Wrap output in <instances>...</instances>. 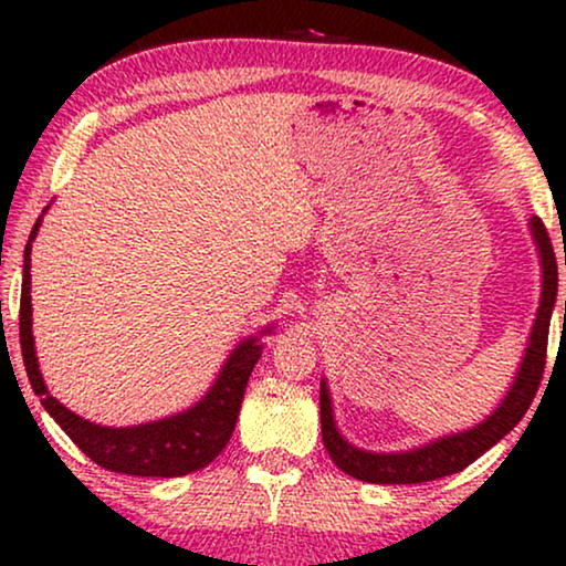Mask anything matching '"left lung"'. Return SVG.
Instances as JSON below:
<instances>
[{
	"label": "left lung",
	"mask_w": 566,
	"mask_h": 566,
	"mask_svg": "<svg viewBox=\"0 0 566 566\" xmlns=\"http://www.w3.org/2000/svg\"><path fill=\"white\" fill-rule=\"evenodd\" d=\"M531 234L536 239L538 258H541V301L536 322H533L528 347L517 368V376L505 399L500 401L497 409L479 422L476 428H469L463 432H453V436H443L438 440H430L412 451L399 453H370L363 448H355L353 443L339 436L335 415H332V399L327 381H322L319 389V412H322V440L327 448L329 459L343 469L347 476L360 479V482L370 484H422L432 482V479L459 474L474 463L484 451H490L494 443H500L523 415L528 412L533 397H536L541 376H544L546 366V345H548V324H552V312L556 304V285H559V273H556V258L552 239L544 221L538 216L531 219ZM566 262V260H564ZM564 322H566V301H564Z\"/></svg>",
	"instance_id": "obj_1"
}]
</instances>
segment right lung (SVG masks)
Here are the masks:
<instances>
[{
	"instance_id": "right-lung-1",
	"label": "right lung",
	"mask_w": 566,
	"mask_h": 566,
	"mask_svg": "<svg viewBox=\"0 0 566 566\" xmlns=\"http://www.w3.org/2000/svg\"><path fill=\"white\" fill-rule=\"evenodd\" d=\"M41 221L43 216L30 231L25 262H22L20 347L30 386L41 397L45 412L82 448V453H87L97 467L107 471L130 476H185L190 471L208 467L227 448L231 432H234L247 381H250L254 363L262 355L260 339H242L221 366L219 378L206 397L180 415L134 424V428H105V424L84 420L61 405L56 397H51L35 358L33 306H30V250H33V239L41 229ZM270 329L273 327H268L265 335Z\"/></svg>"
}]
</instances>
